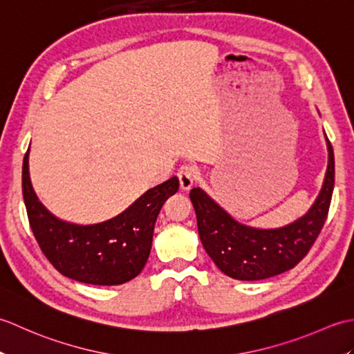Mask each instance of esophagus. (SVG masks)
Returning <instances> with one entry per match:
<instances>
[{"instance_id":"1","label":"esophagus","mask_w":354,"mask_h":354,"mask_svg":"<svg viewBox=\"0 0 354 354\" xmlns=\"http://www.w3.org/2000/svg\"><path fill=\"white\" fill-rule=\"evenodd\" d=\"M178 178H179V184H181L183 190H190L194 181L198 179V171L190 164L183 165L181 169L178 170Z\"/></svg>"}]
</instances>
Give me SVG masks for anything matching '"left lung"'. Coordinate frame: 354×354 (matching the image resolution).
Wrapping results in <instances>:
<instances>
[{
    "instance_id": "obj_1",
    "label": "left lung",
    "mask_w": 354,
    "mask_h": 354,
    "mask_svg": "<svg viewBox=\"0 0 354 354\" xmlns=\"http://www.w3.org/2000/svg\"><path fill=\"white\" fill-rule=\"evenodd\" d=\"M327 149V173L317 201L303 217L281 228L239 223L204 190L192 189L201 242L223 274L243 281L265 280L295 268L306 257L324 227L335 187V155L328 138Z\"/></svg>"
}]
</instances>
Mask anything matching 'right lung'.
I'll use <instances>...</instances> for the list:
<instances>
[{
	"label": "right lung",
	"mask_w": 354,
	"mask_h": 354,
	"mask_svg": "<svg viewBox=\"0 0 354 354\" xmlns=\"http://www.w3.org/2000/svg\"><path fill=\"white\" fill-rule=\"evenodd\" d=\"M178 189L179 179L173 176L112 219L76 225L57 219L37 201L28 175V150L22 162V196L37 245L59 272L86 284H123L141 272L152 248L156 217Z\"/></svg>",
	"instance_id": "right-lung-1"
}]
</instances>
